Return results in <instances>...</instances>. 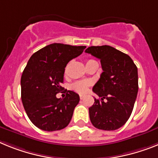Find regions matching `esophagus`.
Returning a JSON list of instances; mask_svg holds the SVG:
<instances>
[{
  "label": "esophagus",
  "instance_id": "esophagus-1",
  "mask_svg": "<svg viewBox=\"0 0 158 158\" xmlns=\"http://www.w3.org/2000/svg\"><path fill=\"white\" fill-rule=\"evenodd\" d=\"M79 98H80V99H83V98H84V95H79Z\"/></svg>",
  "mask_w": 158,
  "mask_h": 158
}]
</instances>
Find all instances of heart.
I'll return each mask as SVG.
<instances>
[{"instance_id":"b5f03b06","label":"heart","mask_w":158,"mask_h":158,"mask_svg":"<svg viewBox=\"0 0 158 158\" xmlns=\"http://www.w3.org/2000/svg\"><path fill=\"white\" fill-rule=\"evenodd\" d=\"M92 61V59H90L87 62V64L88 63H91ZM90 82L87 81V80H81V81H76L74 83H72V85H71V88H72L74 91H75L78 93L80 94H84L87 92V88L90 86Z\"/></svg>"}]
</instances>
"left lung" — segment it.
<instances>
[{"instance_id": "obj_1", "label": "left lung", "mask_w": 158, "mask_h": 158, "mask_svg": "<svg viewBox=\"0 0 158 158\" xmlns=\"http://www.w3.org/2000/svg\"><path fill=\"white\" fill-rule=\"evenodd\" d=\"M85 52L99 59L103 69L92 89L100 99L89 108L91 124L101 130H116L126 123L134 107L137 67L128 54L110 46H91Z\"/></svg>"}]
</instances>
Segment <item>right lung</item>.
<instances>
[{
  "label": "right lung",
  "instance_id": "right-lung-1",
  "mask_svg": "<svg viewBox=\"0 0 158 158\" xmlns=\"http://www.w3.org/2000/svg\"><path fill=\"white\" fill-rule=\"evenodd\" d=\"M85 46L53 43L34 53L21 79L22 101L28 117L42 130L52 132L66 128L71 121L79 96L67 91L66 97L56 94L64 90L65 67L83 52Z\"/></svg>",
  "mask_w": 158,
  "mask_h": 158
}]
</instances>
